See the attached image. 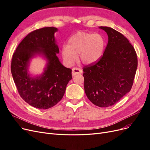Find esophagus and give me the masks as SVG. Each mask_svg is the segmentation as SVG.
Here are the masks:
<instances>
[{
	"label": "esophagus",
	"mask_w": 150,
	"mask_h": 150,
	"mask_svg": "<svg viewBox=\"0 0 150 150\" xmlns=\"http://www.w3.org/2000/svg\"><path fill=\"white\" fill-rule=\"evenodd\" d=\"M82 73V70L79 68L78 67H74L72 68V76H75L78 74H81Z\"/></svg>",
	"instance_id": "obj_1"
}]
</instances>
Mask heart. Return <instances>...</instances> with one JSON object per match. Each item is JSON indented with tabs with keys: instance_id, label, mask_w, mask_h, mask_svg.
<instances>
[{
	"instance_id": "b5f03b06",
	"label": "heart",
	"mask_w": 150,
	"mask_h": 150,
	"mask_svg": "<svg viewBox=\"0 0 150 150\" xmlns=\"http://www.w3.org/2000/svg\"><path fill=\"white\" fill-rule=\"evenodd\" d=\"M105 46V40L98 33L79 32L68 40L62 48V56L66 64L71 65L77 59L84 64H91L100 58Z\"/></svg>"
}]
</instances>
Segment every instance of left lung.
<instances>
[{
    "label": "left lung",
    "instance_id": "8db88e82",
    "mask_svg": "<svg viewBox=\"0 0 150 150\" xmlns=\"http://www.w3.org/2000/svg\"><path fill=\"white\" fill-rule=\"evenodd\" d=\"M108 36L103 56L83 68L84 91L94 105H114L130 91L138 66L137 52L125 36L115 29L101 26Z\"/></svg>",
    "mask_w": 150,
    "mask_h": 150
}]
</instances>
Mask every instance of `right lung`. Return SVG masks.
Masks as SVG:
<instances>
[{"label": "right lung", "instance_id": "add662e5", "mask_svg": "<svg viewBox=\"0 0 150 150\" xmlns=\"http://www.w3.org/2000/svg\"><path fill=\"white\" fill-rule=\"evenodd\" d=\"M57 29L44 27L27 35L18 45L11 61V72L20 96L30 106L46 110L55 106L64 96L72 79V70L65 67L56 56L59 52L54 33ZM42 53L48 63L44 73L31 78L27 73L30 58Z\"/></svg>", "mask_w": 150, "mask_h": 150}]
</instances>
